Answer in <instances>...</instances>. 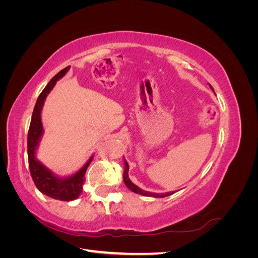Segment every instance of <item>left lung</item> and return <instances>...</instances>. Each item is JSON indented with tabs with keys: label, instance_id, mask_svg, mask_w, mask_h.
<instances>
[{
	"label": "left lung",
	"instance_id": "8db88e82",
	"mask_svg": "<svg viewBox=\"0 0 258 258\" xmlns=\"http://www.w3.org/2000/svg\"><path fill=\"white\" fill-rule=\"evenodd\" d=\"M210 85V84H209ZM210 87L212 88V86L210 85ZM128 171H129V166H128V162L124 160V171H123V182L124 184H126V186L128 187V188L134 191L136 194H140L142 195V196H147V197H155V198H163V197H167V196H170V195H173L174 191H169V192H165V194H155V192H151V191H145L143 189L140 188V187H138L137 185H135L134 183H132L130 181L129 178V175H128Z\"/></svg>",
	"mask_w": 258,
	"mask_h": 258
}]
</instances>
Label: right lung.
Listing matches in <instances>:
<instances>
[{
    "instance_id": "right-lung-1",
    "label": "right lung",
    "mask_w": 258,
    "mask_h": 258,
    "mask_svg": "<svg viewBox=\"0 0 258 258\" xmlns=\"http://www.w3.org/2000/svg\"><path fill=\"white\" fill-rule=\"evenodd\" d=\"M69 70L70 66L63 70H61L58 74L54 75L51 81L46 85V87L41 92V95L38 96L28 132L29 168L31 176L33 178V182L36 186V188L42 194L46 195V196L61 201H71L80 197V195L83 191V184L85 179L84 176L86 173V170H87L89 163L93 158L92 155L88 159V161L86 162L76 173L67 177H59L56 174H53V172H51L48 168H46L43 163L36 158V150L44 134L41 112L45 102V99L54 87L57 81H59L61 77H63Z\"/></svg>"
}]
</instances>
